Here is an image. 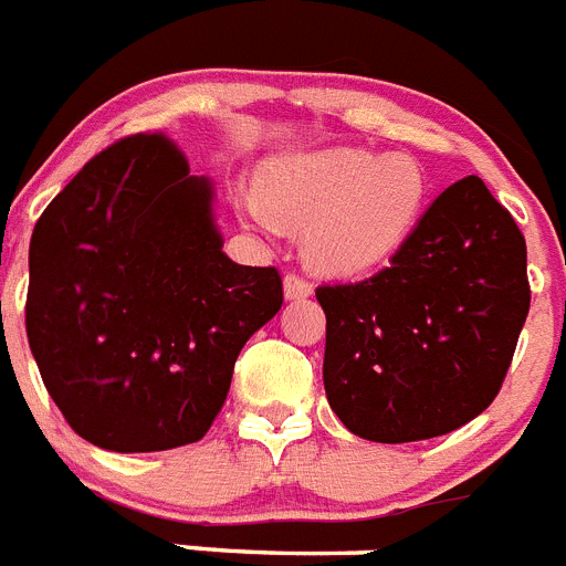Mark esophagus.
Listing matches in <instances>:
<instances>
[{"label": "esophagus", "instance_id": "esophagus-1", "mask_svg": "<svg viewBox=\"0 0 566 566\" xmlns=\"http://www.w3.org/2000/svg\"><path fill=\"white\" fill-rule=\"evenodd\" d=\"M284 295H287L290 302L307 298V295H313V284H310L304 276H295V273H287V276H284Z\"/></svg>", "mask_w": 566, "mask_h": 566}]
</instances>
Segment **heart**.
Returning a JSON list of instances; mask_svg holds the SVG:
<instances>
[{"mask_svg":"<svg viewBox=\"0 0 566 566\" xmlns=\"http://www.w3.org/2000/svg\"><path fill=\"white\" fill-rule=\"evenodd\" d=\"M429 182L409 155L329 146L279 157L262 188L239 186V217L268 237L304 228V251L318 271L355 276L395 256L417 228Z\"/></svg>","mask_w":566,"mask_h":566,"instance_id":"b5f03b06","label":"heart"}]
</instances>
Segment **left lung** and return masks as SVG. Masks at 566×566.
I'll use <instances>...</instances> for the list:
<instances>
[{"label":"left lung","mask_w":566,"mask_h":566,"mask_svg":"<svg viewBox=\"0 0 566 566\" xmlns=\"http://www.w3.org/2000/svg\"><path fill=\"white\" fill-rule=\"evenodd\" d=\"M324 389L371 442L448 434L502 389L531 310L527 245L480 177L448 186L389 268L318 287Z\"/></svg>","instance_id":"8db88e82"}]
</instances>
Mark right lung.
<instances>
[{
	"label": "right lung",
	"mask_w": 566,
	"mask_h": 566,
	"mask_svg": "<svg viewBox=\"0 0 566 566\" xmlns=\"http://www.w3.org/2000/svg\"><path fill=\"white\" fill-rule=\"evenodd\" d=\"M279 310L276 268L228 259L213 182L160 135L95 155L33 228L30 353L75 434L106 451L206 437L242 346Z\"/></svg>",
	"instance_id": "right-lung-1"
}]
</instances>
